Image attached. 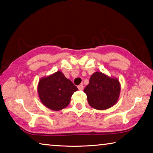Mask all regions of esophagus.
I'll return each instance as SVG.
<instances>
[{
	"mask_svg": "<svg viewBox=\"0 0 153 153\" xmlns=\"http://www.w3.org/2000/svg\"><path fill=\"white\" fill-rule=\"evenodd\" d=\"M78 89L79 90V91H82V90L83 89V85L82 84L78 85Z\"/></svg>",
	"mask_w": 153,
	"mask_h": 153,
	"instance_id": "obj_1",
	"label": "esophagus"
}]
</instances>
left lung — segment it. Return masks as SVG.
Listing matches in <instances>:
<instances>
[{
    "label": "left lung",
    "instance_id": "1",
    "mask_svg": "<svg viewBox=\"0 0 153 153\" xmlns=\"http://www.w3.org/2000/svg\"><path fill=\"white\" fill-rule=\"evenodd\" d=\"M88 102L97 110L108 109L116 104L120 93V83L116 77L101 72L91 75L89 83L85 88Z\"/></svg>",
    "mask_w": 153,
    "mask_h": 153
}]
</instances>
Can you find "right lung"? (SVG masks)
Listing matches in <instances>:
<instances>
[{"label": "right lung", "instance_id": "1", "mask_svg": "<svg viewBox=\"0 0 153 153\" xmlns=\"http://www.w3.org/2000/svg\"><path fill=\"white\" fill-rule=\"evenodd\" d=\"M77 91L76 86L60 71L41 78L37 85L40 102L53 111H60L68 106L73 93Z\"/></svg>", "mask_w": 153, "mask_h": 153}]
</instances>
